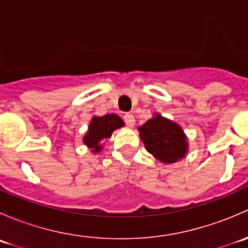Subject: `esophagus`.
<instances>
[{"label":"esophagus","mask_w":248,"mask_h":248,"mask_svg":"<svg viewBox=\"0 0 248 248\" xmlns=\"http://www.w3.org/2000/svg\"><path fill=\"white\" fill-rule=\"evenodd\" d=\"M124 122H126L127 126H128V127H134V124H136V119H134V116L132 114L124 115Z\"/></svg>","instance_id":"obj_1"}]
</instances>
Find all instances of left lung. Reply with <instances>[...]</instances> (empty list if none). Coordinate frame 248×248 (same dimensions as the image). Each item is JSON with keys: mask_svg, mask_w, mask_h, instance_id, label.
<instances>
[{"mask_svg": "<svg viewBox=\"0 0 248 248\" xmlns=\"http://www.w3.org/2000/svg\"><path fill=\"white\" fill-rule=\"evenodd\" d=\"M138 131L147 152L162 163H176L188 152V139L181 126L159 112L154 114Z\"/></svg>", "mask_w": 248, "mask_h": 248, "instance_id": "obj_1", "label": "left lung"}]
</instances>
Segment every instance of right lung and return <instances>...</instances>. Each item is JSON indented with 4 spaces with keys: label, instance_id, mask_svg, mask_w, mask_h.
<instances>
[{
    "label": "right lung",
    "instance_id": "right-lung-1",
    "mask_svg": "<svg viewBox=\"0 0 248 248\" xmlns=\"http://www.w3.org/2000/svg\"><path fill=\"white\" fill-rule=\"evenodd\" d=\"M124 126V122L119 115L107 114L103 116H92L89 128L85 133L82 142L91 150L92 154H99L103 149L102 141L109 139L112 132Z\"/></svg>",
    "mask_w": 248,
    "mask_h": 248
}]
</instances>
